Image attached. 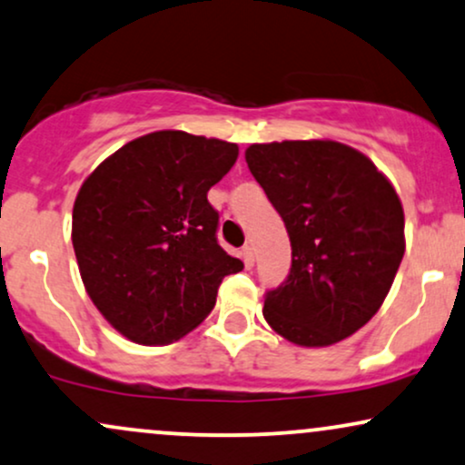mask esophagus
Masks as SVG:
<instances>
[{"label": "esophagus", "mask_w": 465, "mask_h": 465, "mask_svg": "<svg viewBox=\"0 0 465 465\" xmlns=\"http://www.w3.org/2000/svg\"><path fill=\"white\" fill-rule=\"evenodd\" d=\"M242 259L248 269L254 267V250H252V245H245V248L242 250Z\"/></svg>", "instance_id": "obj_1"}]
</instances>
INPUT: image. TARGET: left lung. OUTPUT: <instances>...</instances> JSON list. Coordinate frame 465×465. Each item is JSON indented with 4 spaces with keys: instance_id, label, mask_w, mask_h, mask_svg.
Wrapping results in <instances>:
<instances>
[{
    "instance_id": "1",
    "label": "left lung",
    "mask_w": 465,
    "mask_h": 465,
    "mask_svg": "<svg viewBox=\"0 0 465 465\" xmlns=\"http://www.w3.org/2000/svg\"><path fill=\"white\" fill-rule=\"evenodd\" d=\"M245 162L291 239V273L262 317L300 347H330L381 308L405 252L397 189L366 154L334 140L252 144Z\"/></svg>"
}]
</instances>
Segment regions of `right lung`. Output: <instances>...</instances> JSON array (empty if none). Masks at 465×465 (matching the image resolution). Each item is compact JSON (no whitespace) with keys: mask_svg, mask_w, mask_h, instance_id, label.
<instances>
[{"mask_svg":"<svg viewBox=\"0 0 465 465\" xmlns=\"http://www.w3.org/2000/svg\"><path fill=\"white\" fill-rule=\"evenodd\" d=\"M237 154L232 142L154 131L79 187L71 237L85 293L129 341H179L213 311L222 280L243 269L217 243L220 215L206 200Z\"/></svg>","mask_w":465,"mask_h":465,"instance_id":"right-lung-1","label":"right lung"}]
</instances>
